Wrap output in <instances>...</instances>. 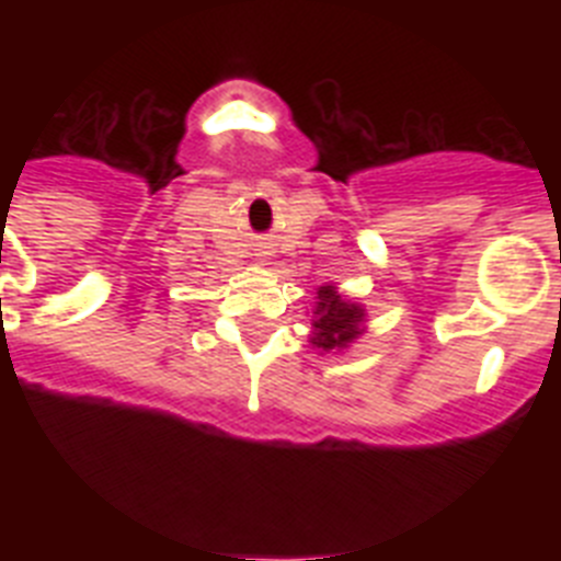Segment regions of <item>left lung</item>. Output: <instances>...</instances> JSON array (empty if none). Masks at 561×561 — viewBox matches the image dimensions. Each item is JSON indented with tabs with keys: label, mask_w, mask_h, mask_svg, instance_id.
<instances>
[{
	"label": "left lung",
	"mask_w": 561,
	"mask_h": 561,
	"mask_svg": "<svg viewBox=\"0 0 561 561\" xmlns=\"http://www.w3.org/2000/svg\"><path fill=\"white\" fill-rule=\"evenodd\" d=\"M320 304H317L314 320V345L323 351L342 348L351 340H356L362 323V309L356 304H345L334 291V286H323L317 291Z\"/></svg>",
	"instance_id": "left-lung-1"
}]
</instances>
